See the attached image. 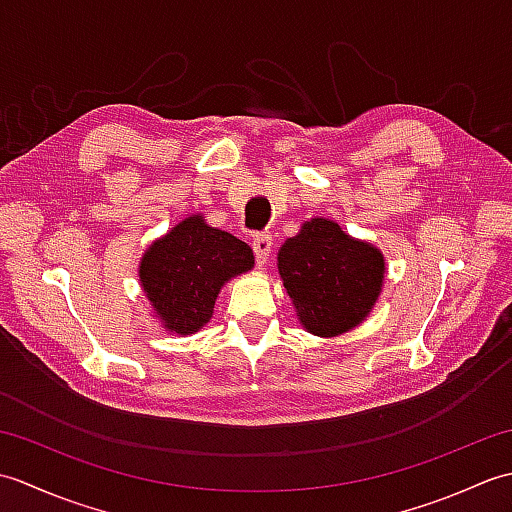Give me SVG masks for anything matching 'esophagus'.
I'll return each mask as SVG.
<instances>
[{
  "instance_id": "obj_1",
  "label": "esophagus",
  "mask_w": 512,
  "mask_h": 512,
  "mask_svg": "<svg viewBox=\"0 0 512 512\" xmlns=\"http://www.w3.org/2000/svg\"><path fill=\"white\" fill-rule=\"evenodd\" d=\"M270 248H273V237L262 233V235H255L253 237V253L259 266L268 264V257H270Z\"/></svg>"
}]
</instances>
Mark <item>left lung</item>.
<instances>
[{
    "instance_id": "obj_1",
    "label": "left lung",
    "mask_w": 512,
    "mask_h": 512,
    "mask_svg": "<svg viewBox=\"0 0 512 512\" xmlns=\"http://www.w3.org/2000/svg\"><path fill=\"white\" fill-rule=\"evenodd\" d=\"M277 268L299 323L317 336H336L361 325L385 281L383 253L325 217H312L286 239Z\"/></svg>"
}]
</instances>
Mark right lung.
Returning a JSON list of instances; mask_svg holds the SVG:
<instances>
[{
    "instance_id": "right-lung-1",
    "label": "right lung",
    "mask_w": 512,
    "mask_h": 512,
    "mask_svg": "<svg viewBox=\"0 0 512 512\" xmlns=\"http://www.w3.org/2000/svg\"><path fill=\"white\" fill-rule=\"evenodd\" d=\"M253 266L246 242L209 226L198 213L184 217L145 250L138 277L162 328L187 336L209 323L226 281Z\"/></svg>"
}]
</instances>
